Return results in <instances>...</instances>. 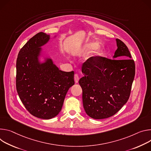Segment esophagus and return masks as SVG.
<instances>
[{"instance_id": "34e87169", "label": "esophagus", "mask_w": 151, "mask_h": 151, "mask_svg": "<svg viewBox=\"0 0 151 151\" xmlns=\"http://www.w3.org/2000/svg\"><path fill=\"white\" fill-rule=\"evenodd\" d=\"M78 80H79V77H78L77 74H76L74 75V81H75V83H77L78 82Z\"/></svg>"}]
</instances>
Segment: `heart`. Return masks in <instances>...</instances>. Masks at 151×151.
<instances>
[{"label":"heart","mask_w":151,"mask_h":151,"mask_svg":"<svg viewBox=\"0 0 151 151\" xmlns=\"http://www.w3.org/2000/svg\"><path fill=\"white\" fill-rule=\"evenodd\" d=\"M98 45L96 42H86L81 46L78 47L76 50V53H87L92 51V50L95 49Z\"/></svg>","instance_id":"1"}]
</instances>
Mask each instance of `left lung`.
Here are the masks:
<instances>
[{
    "label": "left lung",
    "mask_w": 151,
    "mask_h": 151,
    "mask_svg": "<svg viewBox=\"0 0 151 151\" xmlns=\"http://www.w3.org/2000/svg\"><path fill=\"white\" fill-rule=\"evenodd\" d=\"M113 59L94 56L81 67L85 76L78 81L83 91V107L95 119L109 118L129 99L135 76V63L127 45L116 39Z\"/></svg>",
    "instance_id": "left-lung-1"
}]
</instances>
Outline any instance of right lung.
Returning a JSON list of instances; mask_svg holds the SVG:
<instances>
[{"label":"right lung","instance_id":"add662e5","mask_svg":"<svg viewBox=\"0 0 151 151\" xmlns=\"http://www.w3.org/2000/svg\"><path fill=\"white\" fill-rule=\"evenodd\" d=\"M50 38L38 33L21 48L16 63V88L21 101L31 114L43 119L59 113L67 92L74 85L73 71L59 70L50 58L40 62L41 47Z\"/></svg>","mask_w":151,"mask_h":151}]
</instances>
